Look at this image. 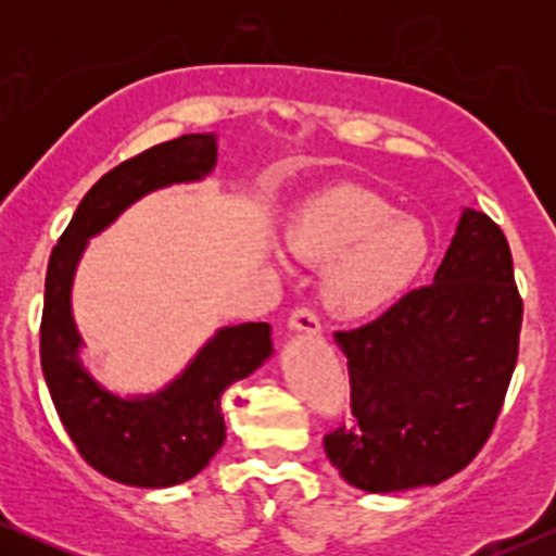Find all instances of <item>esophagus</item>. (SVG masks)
I'll list each match as a JSON object with an SVG mask.
<instances>
[{"mask_svg":"<svg viewBox=\"0 0 556 556\" xmlns=\"http://www.w3.org/2000/svg\"><path fill=\"white\" fill-rule=\"evenodd\" d=\"M290 331H300V334H311L316 337L321 331V324H318V316L311 308H298L292 311L290 321H287Z\"/></svg>","mask_w":556,"mask_h":556,"instance_id":"1","label":"esophagus"}]
</instances>
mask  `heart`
<instances>
[{"mask_svg":"<svg viewBox=\"0 0 556 556\" xmlns=\"http://www.w3.org/2000/svg\"><path fill=\"white\" fill-rule=\"evenodd\" d=\"M285 242L305 264H331L327 305L342 318L384 311L426 269L429 229L368 190L337 185L303 203L285 225Z\"/></svg>","mask_w":556,"mask_h":556,"instance_id":"b5f03b06","label":"heart"}]
</instances>
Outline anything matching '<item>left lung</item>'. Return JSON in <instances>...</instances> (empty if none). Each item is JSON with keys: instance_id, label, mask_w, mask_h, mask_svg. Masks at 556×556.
Segmentation results:
<instances>
[{"instance_id": "left-lung-1", "label": "left lung", "mask_w": 556, "mask_h": 556, "mask_svg": "<svg viewBox=\"0 0 556 556\" xmlns=\"http://www.w3.org/2000/svg\"><path fill=\"white\" fill-rule=\"evenodd\" d=\"M522 300L507 238L463 208L433 282L334 342L348 358L353 424L324 437L350 486H433L478 455L518 363Z\"/></svg>"}]
</instances>
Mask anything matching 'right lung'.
Returning a JSON list of instances; mask_svg holds the SVG:
<instances>
[{"label":"right lung","instance_id":"1","mask_svg":"<svg viewBox=\"0 0 556 556\" xmlns=\"http://www.w3.org/2000/svg\"><path fill=\"white\" fill-rule=\"evenodd\" d=\"M214 132L159 143L106 172L83 195L54 245L41 316V371L62 426L80 457L112 481L167 489L201 473L227 439L222 394L271 358V327H222L167 387L154 394L112 392L88 371L73 316V282L88 240L154 190L198 182L216 167Z\"/></svg>","mask_w":556,"mask_h":556}]
</instances>
